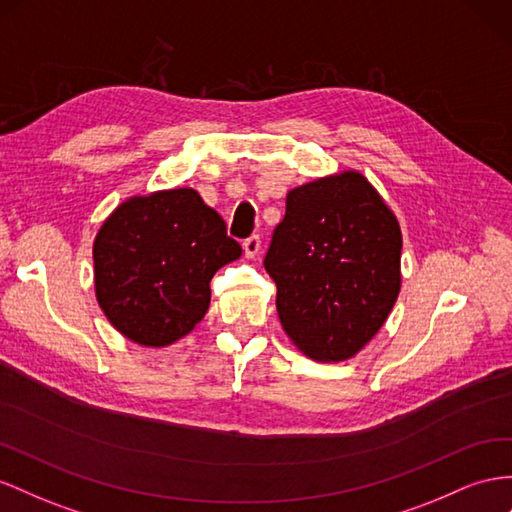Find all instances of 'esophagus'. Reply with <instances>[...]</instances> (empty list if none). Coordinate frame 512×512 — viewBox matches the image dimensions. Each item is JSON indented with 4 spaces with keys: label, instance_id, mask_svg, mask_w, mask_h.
<instances>
[{
    "label": "esophagus",
    "instance_id": "esophagus-1",
    "mask_svg": "<svg viewBox=\"0 0 512 512\" xmlns=\"http://www.w3.org/2000/svg\"><path fill=\"white\" fill-rule=\"evenodd\" d=\"M243 250H245L247 258H254L260 252V237H258V234H252V237H247L243 241Z\"/></svg>",
    "mask_w": 512,
    "mask_h": 512
}]
</instances>
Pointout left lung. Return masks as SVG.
<instances>
[{
    "label": "left lung",
    "mask_w": 512,
    "mask_h": 512,
    "mask_svg": "<svg viewBox=\"0 0 512 512\" xmlns=\"http://www.w3.org/2000/svg\"><path fill=\"white\" fill-rule=\"evenodd\" d=\"M400 250L394 213L359 172L288 191L265 256L288 338L319 362L362 351L394 308Z\"/></svg>",
    "instance_id": "left-lung-1"
}]
</instances>
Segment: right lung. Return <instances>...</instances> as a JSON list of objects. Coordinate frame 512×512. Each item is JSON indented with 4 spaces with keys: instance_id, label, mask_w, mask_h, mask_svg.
Instances as JSON below:
<instances>
[{
    "instance_id": "1",
    "label": "right lung",
    "mask_w": 512,
    "mask_h": 512,
    "mask_svg": "<svg viewBox=\"0 0 512 512\" xmlns=\"http://www.w3.org/2000/svg\"><path fill=\"white\" fill-rule=\"evenodd\" d=\"M92 254L109 323L144 347H168L204 319L213 275L241 256V245L200 193L183 187L122 202Z\"/></svg>"
}]
</instances>
